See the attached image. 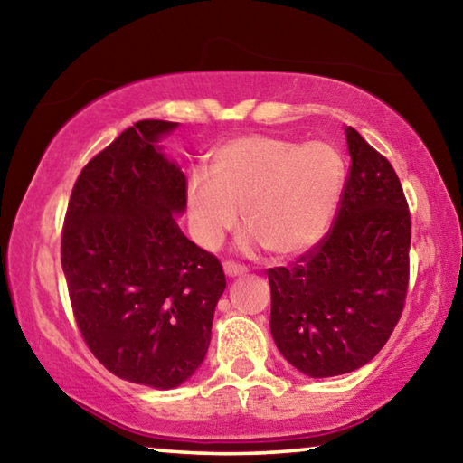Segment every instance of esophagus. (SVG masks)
Listing matches in <instances>:
<instances>
[{"label":"esophagus","instance_id":"1","mask_svg":"<svg viewBox=\"0 0 463 463\" xmlns=\"http://www.w3.org/2000/svg\"><path fill=\"white\" fill-rule=\"evenodd\" d=\"M247 271L245 265L241 263H234V261H224V273L229 278H234V276H242V273Z\"/></svg>","mask_w":463,"mask_h":463}]
</instances>
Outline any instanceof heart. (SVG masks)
I'll list each match as a JSON object with an SVG mask.
<instances>
[{
  "mask_svg": "<svg viewBox=\"0 0 463 463\" xmlns=\"http://www.w3.org/2000/svg\"><path fill=\"white\" fill-rule=\"evenodd\" d=\"M345 187L333 145L245 135L213 153L210 175L194 171L185 202L200 245L214 249L241 222L276 257L304 253L325 237Z\"/></svg>",
  "mask_w": 463,
  "mask_h": 463,
  "instance_id": "1",
  "label": "heart"
}]
</instances>
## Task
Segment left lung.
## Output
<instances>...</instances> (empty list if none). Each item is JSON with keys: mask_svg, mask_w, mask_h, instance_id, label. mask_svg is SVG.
Wrapping results in <instances>:
<instances>
[{"mask_svg": "<svg viewBox=\"0 0 463 463\" xmlns=\"http://www.w3.org/2000/svg\"><path fill=\"white\" fill-rule=\"evenodd\" d=\"M351 165L331 229L286 268H269L271 335L310 378L357 370L401 320L411 276V210L382 153L347 127Z\"/></svg>", "mask_w": 463, "mask_h": 463, "instance_id": "left-lung-1", "label": "left lung"}]
</instances>
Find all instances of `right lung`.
Masks as SVG:
<instances>
[{
  "instance_id": "1",
  "label": "right lung",
  "mask_w": 463,
  "mask_h": 463,
  "mask_svg": "<svg viewBox=\"0 0 463 463\" xmlns=\"http://www.w3.org/2000/svg\"><path fill=\"white\" fill-rule=\"evenodd\" d=\"M175 122L140 120L91 156L69 198L61 265L85 345L108 372L175 388L206 357L221 261L179 231L187 179L155 146Z\"/></svg>"
}]
</instances>
